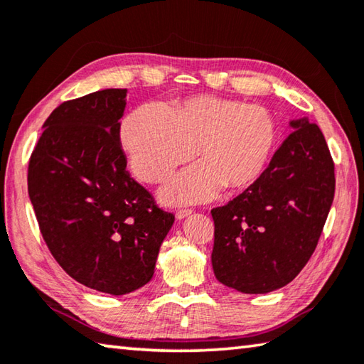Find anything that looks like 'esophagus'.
Listing matches in <instances>:
<instances>
[{
    "label": "esophagus",
    "mask_w": 364,
    "mask_h": 364,
    "mask_svg": "<svg viewBox=\"0 0 364 364\" xmlns=\"http://www.w3.org/2000/svg\"><path fill=\"white\" fill-rule=\"evenodd\" d=\"M192 215V210H178L176 211V219L178 220H183L184 218H188Z\"/></svg>",
    "instance_id": "obj_1"
}]
</instances>
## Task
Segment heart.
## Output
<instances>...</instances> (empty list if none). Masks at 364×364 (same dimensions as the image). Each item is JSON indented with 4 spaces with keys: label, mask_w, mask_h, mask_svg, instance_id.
<instances>
[{
    "label": "heart",
    "mask_w": 364,
    "mask_h": 364,
    "mask_svg": "<svg viewBox=\"0 0 364 364\" xmlns=\"http://www.w3.org/2000/svg\"><path fill=\"white\" fill-rule=\"evenodd\" d=\"M121 145L134 173L146 183H161L196 154L200 162L178 172L159 191L168 205L200 203L220 188H246L265 168L276 140L272 112L220 96H194L168 112L145 104L121 124Z\"/></svg>",
    "instance_id": "obj_1"
}]
</instances>
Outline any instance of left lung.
<instances>
[{"mask_svg":"<svg viewBox=\"0 0 364 364\" xmlns=\"http://www.w3.org/2000/svg\"><path fill=\"white\" fill-rule=\"evenodd\" d=\"M243 194L211 210L216 279L241 294L287 286L317 246L334 197V164L322 131L308 118Z\"/></svg>","mask_w":364,"mask_h":364,"instance_id":"1","label":"left lung"}]
</instances>
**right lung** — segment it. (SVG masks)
I'll list each match as a JSON object with an SVG mask.
<instances>
[{
	"mask_svg": "<svg viewBox=\"0 0 364 364\" xmlns=\"http://www.w3.org/2000/svg\"><path fill=\"white\" fill-rule=\"evenodd\" d=\"M126 96L109 88L56 107L28 167V194L55 260L77 282L115 296L151 281L175 220L126 168Z\"/></svg>",
	"mask_w": 364,
	"mask_h": 364,
	"instance_id": "1",
	"label": "right lung"
}]
</instances>
